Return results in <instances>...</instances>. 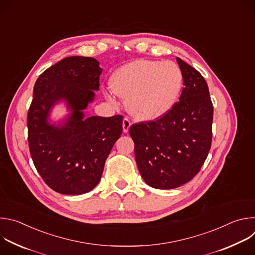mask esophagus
Instances as JSON below:
<instances>
[{
    "label": "esophagus",
    "instance_id": "1",
    "mask_svg": "<svg viewBox=\"0 0 255 255\" xmlns=\"http://www.w3.org/2000/svg\"><path fill=\"white\" fill-rule=\"evenodd\" d=\"M122 127H123V132L127 133L129 131L130 127H131V122L127 118H124L123 123H122Z\"/></svg>",
    "mask_w": 255,
    "mask_h": 255
}]
</instances>
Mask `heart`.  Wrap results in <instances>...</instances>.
Returning <instances> with one entry per match:
<instances>
[{
    "label": "heart",
    "instance_id": "heart-1",
    "mask_svg": "<svg viewBox=\"0 0 255 255\" xmlns=\"http://www.w3.org/2000/svg\"><path fill=\"white\" fill-rule=\"evenodd\" d=\"M183 80L180 68L172 61L137 59L114 72L111 89L104 95L113 104L117 97L126 100L127 111L136 120L153 121L175 105Z\"/></svg>",
    "mask_w": 255,
    "mask_h": 255
}]
</instances>
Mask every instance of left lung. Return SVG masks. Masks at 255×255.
<instances>
[{
    "label": "left lung",
    "mask_w": 255,
    "mask_h": 255,
    "mask_svg": "<svg viewBox=\"0 0 255 255\" xmlns=\"http://www.w3.org/2000/svg\"><path fill=\"white\" fill-rule=\"evenodd\" d=\"M183 74L179 102L160 119L131 126L135 159L145 183L170 190L187 184L204 164L212 141L213 105L200 72L176 57Z\"/></svg>",
    "instance_id": "8db88e82"
}]
</instances>
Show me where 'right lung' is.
<instances>
[{
  "label": "right lung",
  "mask_w": 255,
  "mask_h": 255,
  "mask_svg": "<svg viewBox=\"0 0 255 255\" xmlns=\"http://www.w3.org/2000/svg\"><path fill=\"white\" fill-rule=\"evenodd\" d=\"M103 68L93 57L61 59L39 76L28 111V141L34 165L53 191L82 195L92 191L122 134L123 117H86L95 101ZM67 113L56 121L54 108Z\"/></svg>",
  "instance_id": "add662e5"
}]
</instances>
